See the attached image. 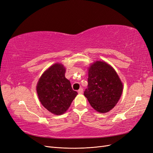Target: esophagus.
<instances>
[{
  "label": "esophagus",
  "mask_w": 153,
  "mask_h": 153,
  "mask_svg": "<svg viewBox=\"0 0 153 153\" xmlns=\"http://www.w3.org/2000/svg\"><path fill=\"white\" fill-rule=\"evenodd\" d=\"M78 94H82V92H83L82 88H80V89H79V90L78 91Z\"/></svg>",
  "instance_id": "obj_1"
}]
</instances>
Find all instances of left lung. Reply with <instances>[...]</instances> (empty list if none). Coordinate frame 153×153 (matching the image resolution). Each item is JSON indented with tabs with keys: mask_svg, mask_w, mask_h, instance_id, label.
<instances>
[{
	"mask_svg": "<svg viewBox=\"0 0 153 153\" xmlns=\"http://www.w3.org/2000/svg\"><path fill=\"white\" fill-rule=\"evenodd\" d=\"M88 71V87L84 94L97 112H108L121 98L123 83L115 69L104 61L91 64Z\"/></svg>",
	"mask_w": 153,
	"mask_h": 153,
	"instance_id": "left-lung-1",
	"label": "left lung"
}]
</instances>
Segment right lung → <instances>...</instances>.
Here are the masks:
<instances>
[{
  "label": "right lung",
  "instance_id": "obj_1",
  "mask_svg": "<svg viewBox=\"0 0 153 153\" xmlns=\"http://www.w3.org/2000/svg\"><path fill=\"white\" fill-rule=\"evenodd\" d=\"M65 72L62 64H53L42 74L36 87L41 103L55 115L66 112L78 94L65 77Z\"/></svg>",
  "mask_w": 153,
  "mask_h": 153
}]
</instances>
